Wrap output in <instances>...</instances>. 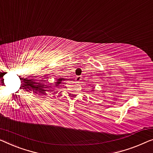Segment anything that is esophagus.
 Listing matches in <instances>:
<instances>
[{
    "instance_id": "obj_1",
    "label": "esophagus",
    "mask_w": 153,
    "mask_h": 153,
    "mask_svg": "<svg viewBox=\"0 0 153 153\" xmlns=\"http://www.w3.org/2000/svg\"><path fill=\"white\" fill-rule=\"evenodd\" d=\"M76 79V81L79 82V81H80L81 79H82V77H80V76H77Z\"/></svg>"
}]
</instances>
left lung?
I'll list each match as a JSON object with an SVG mask.
<instances>
[{
  "instance_id": "1",
  "label": "left lung",
  "mask_w": 153,
  "mask_h": 153,
  "mask_svg": "<svg viewBox=\"0 0 153 153\" xmlns=\"http://www.w3.org/2000/svg\"><path fill=\"white\" fill-rule=\"evenodd\" d=\"M94 88H95V86H93V90H92V91H95Z\"/></svg>"
}]
</instances>
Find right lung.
<instances>
[{"instance_id": "1", "label": "right lung", "mask_w": 153, "mask_h": 153, "mask_svg": "<svg viewBox=\"0 0 153 153\" xmlns=\"http://www.w3.org/2000/svg\"><path fill=\"white\" fill-rule=\"evenodd\" d=\"M65 80H67V78H63V77H60V78L57 79V80L56 82V84H55L54 86H55V87H57V86H58V85H60V84L62 83V81H65Z\"/></svg>"}]
</instances>
